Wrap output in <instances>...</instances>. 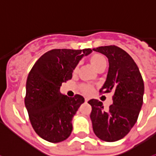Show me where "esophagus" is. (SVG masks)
I'll return each mask as SVG.
<instances>
[{
    "mask_svg": "<svg viewBox=\"0 0 156 156\" xmlns=\"http://www.w3.org/2000/svg\"><path fill=\"white\" fill-rule=\"evenodd\" d=\"M89 101V99H87V98H85V102H88Z\"/></svg>",
    "mask_w": 156,
    "mask_h": 156,
    "instance_id": "obj_1",
    "label": "esophagus"
}]
</instances>
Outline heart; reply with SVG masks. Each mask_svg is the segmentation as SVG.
Wrapping results in <instances>:
<instances>
[{"instance_id":"obj_1","label":"heart","mask_w":156,"mask_h":156,"mask_svg":"<svg viewBox=\"0 0 156 156\" xmlns=\"http://www.w3.org/2000/svg\"><path fill=\"white\" fill-rule=\"evenodd\" d=\"M89 61L90 64L94 67V68L98 71V72L100 70H102V69H105V67H106V64H107L105 57L103 55L100 54V53H94L93 55H90L89 58ZM77 72H78V67H75L74 70H73L74 73H76ZM80 89H81L83 93L89 94L92 92L93 87L91 85H89V84H83V85L80 86Z\"/></svg>"}]
</instances>
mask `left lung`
<instances>
[{
  "label": "left lung",
  "instance_id": "8db88e82",
  "mask_svg": "<svg viewBox=\"0 0 156 156\" xmlns=\"http://www.w3.org/2000/svg\"><path fill=\"white\" fill-rule=\"evenodd\" d=\"M108 58L106 80L100 90L113 91V104L105 111L103 103L92 99L90 119L94 134L103 141L115 142L124 138L136 123L143 105L144 84L133 59L116 45L94 48Z\"/></svg>",
  "mask_w": 156,
  "mask_h": 156
}]
</instances>
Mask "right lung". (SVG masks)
Wrapping results in <instances>:
<instances>
[{"label":"right lung","mask_w":156,"mask_h":156,"mask_svg":"<svg viewBox=\"0 0 156 156\" xmlns=\"http://www.w3.org/2000/svg\"><path fill=\"white\" fill-rule=\"evenodd\" d=\"M91 52V49L51 50L40 56L29 73L25 106L34 130L48 142H62L73 131L72 120L84 98L67 96L60 88L72 78L79 61Z\"/></svg>","instance_id":"1"}]
</instances>
